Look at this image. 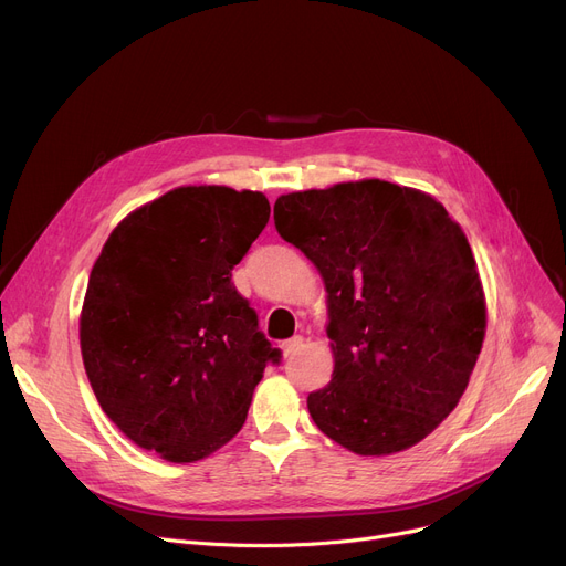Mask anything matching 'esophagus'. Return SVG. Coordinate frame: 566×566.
<instances>
[{
	"label": "esophagus",
	"instance_id": "1",
	"mask_svg": "<svg viewBox=\"0 0 566 566\" xmlns=\"http://www.w3.org/2000/svg\"><path fill=\"white\" fill-rule=\"evenodd\" d=\"M303 337L301 335H295V337H291V339H286V342H282V353H284V358H291V355H295L301 350V346H303Z\"/></svg>",
	"mask_w": 566,
	"mask_h": 566
}]
</instances>
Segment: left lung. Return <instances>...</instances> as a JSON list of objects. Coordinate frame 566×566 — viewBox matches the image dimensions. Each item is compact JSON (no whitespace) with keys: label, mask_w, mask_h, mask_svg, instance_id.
<instances>
[{"label":"left lung","mask_w":566,"mask_h":566,"mask_svg":"<svg viewBox=\"0 0 566 566\" xmlns=\"http://www.w3.org/2000/svg\"><path fill=\"white\" fill-rule=\"evenodd\" d=\"M275 227L328 291L335 371L307 397L314 424L363 457L412 448L454 410L484 342L461 227L433 197L378 178L282 195Z\"/></svg>","instance_id":"1"}]
</instances>
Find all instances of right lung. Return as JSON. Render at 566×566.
<instances>
[{"instance_id":"add662e5","label":"right lung","mask_w":566,"mask_h":566,"mask_svg":"<svg viewBox=\"0 0 566 566\" xmlns=\"http://www.w3.org/2000/svg\"><path fill=\"white\" fill-rule=\"evenodd\" d=\"M271 218L252 190L176 188L118 224L88 277L80 346L107 418L174 463L220 450L245 424L282 350L231 282Z\"/></svg>"}]
</instances>
